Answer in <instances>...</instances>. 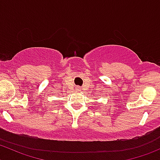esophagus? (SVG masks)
Returning a JSON list of instances; mask_svg holds the SVG:
<instances>
[{"mask_svg":"<svg viewBox=\"0 0 160 160\" xmlns=\"http://www.w3.org/2000/svg\"><path fill=\"white\" fill-rule=\"evenodd\" d=\"M76 90H77V91H80L81 89H80V87H77V88H76Z\"/></svg>","mask_w":160,"mask_h":160,"instance_id":"esophagus-1","label":"esophagus"}]
</instances>
